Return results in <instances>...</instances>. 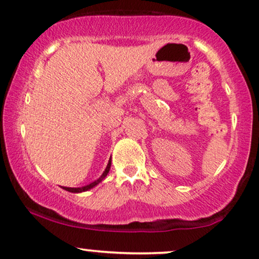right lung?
I'll list each match as a JSON object with an SVG mask.
<instances>
[{"label":"right lung","instance_id":"obj_1","mask_svg":"<svg viewBox=\"0 0 259 259\" xmlns=\"http://www.w3.org/2000/svg\"><path fill=\"white\" fill-rule=\"evenodd\" d=\"M110 167H111V159H110V161H108V164H107V166H106L104 174H102V175L100 176L98 180L94 181V182L89 183V185H87V186H84V187H79V188H70V187H64V189H65V191H68V192H71V193H80V192H84V191H88V189L93 188V187H95L96 185H99V183L101 182V181L104 180L106 176H107L108 171H110Z\"/></svg>","mask_w":259,"mask_h":259}]
</instances>
